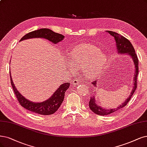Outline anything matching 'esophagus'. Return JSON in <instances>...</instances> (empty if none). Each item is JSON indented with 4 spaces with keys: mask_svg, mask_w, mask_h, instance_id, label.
I'll list each match as a JSON object with an SVG mask.
<instances>
[{
    "mask_svg": "<svg viewBox=\"0 0 147 147\" xmlns=\"http://www.w3.org/2000/svg\"><path fill=\"white\" fill-rule=\"evenodd\" d=\"M73 85H78L79 84V80L78 79H74L73 80V82H72Z\"/></svg>",
    "mask_w": 147,
    "mask_h": 147,
    "instance_id": "1",
    "label": "esophagus"
}]
</instances>
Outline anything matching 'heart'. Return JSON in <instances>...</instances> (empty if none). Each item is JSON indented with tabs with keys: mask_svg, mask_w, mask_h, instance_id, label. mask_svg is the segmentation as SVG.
Returning <instances> with one entry per match:
<instances>
[{
	"mask_svg": "<svg viewBox=\"0 0 147 147\" xmlns=\"http://www.w3.org/2000/svg\"><path fill=\"white\" fill-rule=\"evenodd\" d=\"M71 54V63L81 68L85 76L90 79L97 76L107 61L106 54L98 47L91 44L79 45L73 49Z\"/></svg>",
	"mask_w": 147,
	"mask_h": 147,
	"instance_id": "1",
	"label": "heart"
}]
</instances>
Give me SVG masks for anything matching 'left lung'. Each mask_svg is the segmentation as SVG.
Segmentation results:
<instances>
[{
  "label": "left lung",
  "mask_w": 147,
  "mask_h": 147,
  "mask_svg": "<svg viewBox=\"0 0 147 147\" xmlns=\"http://www.w3.org/2000/svg\"><path fill=\"white\" fill-rule=\"evenodd\" d=\"M107 32H108L111 36H112L115 38L117 54H127L129 56H130V57L133 60L134 67V75L133 78L134 85L131 93H130L129 96L128 97V98L125 100L122 104H121V105L118 106L116 108H109V109H108V108H105L100 106H99L97 105V103H96L94 96H91L90 100L89 102V107L90 108V110L93 113L96 114V115L101 116L109 115L110 114L116 112V111L121 109V108L127 105L130 99H131L132 96L134 93L136 89L137 88V78L139 73L138 58L136 54L135 53L134 48L131 42H130L127 39H126L125 37L117 33V32H113L111 31H107ZM92 84H93V85L94 86H96L97 81H94L93 82H92Z\"/></svg>",
  "instance_id": "1"
}]
</instances>
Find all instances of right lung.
I'll list each match as a JSON object with an SVG mask.
<instances>
[{
	"label": "right lung",
	"mask_w": 147,
	"mask_h": 147,
	"mask_svg": "<svg viewBox=\"0 0 147 147\" xmlns=\"http://www.w3.org/2000/svg\"><path fill=\"white\" fill-rule=\"evenodd\" d=\"M65 36L56 33L52 30L48 28H41L34 31L29 32L25 34L20 41L32 39V38H43L52 42L54 44H57L59 42L62 41L64 39ZM11 84L13 89L18 99L19 104L25 109L42 115H50L57 111L58 108L61 105L63 101L65 93L69 88L70 84L63 83L59 86L57 90L48 99L42 102H34L26 99L22 95L18 90L16 89V86L13 82L11 76L10 72Z\"/></svg>",
	"instance_id": "add662e5"
}]
</instances>
